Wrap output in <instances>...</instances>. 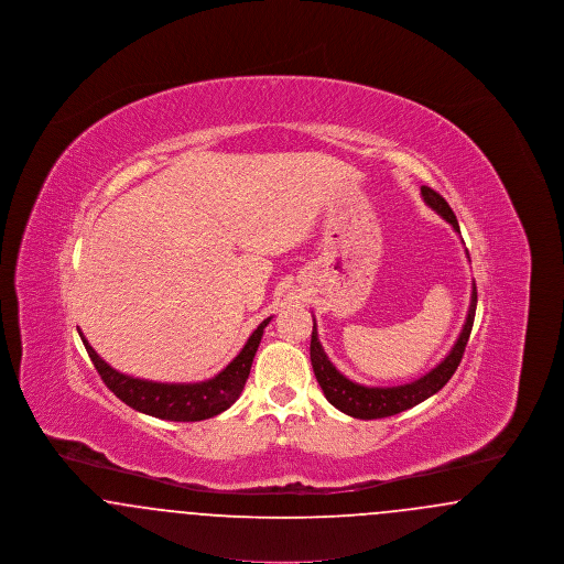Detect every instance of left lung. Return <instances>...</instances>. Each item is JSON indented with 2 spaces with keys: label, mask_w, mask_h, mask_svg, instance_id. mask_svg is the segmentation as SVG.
<instances>
[{
  "label": "left lung",
  "mask_w": 564,
  "mask_h": 564,
  "mask_svg": "<svg viewBox=\"0 0 564 564\" xmlns=\"http://www.w3.org/2000/svg\"><path fill=\"white\" fill-rule=\"evenodd\" d=\"M421 194H423V200L430 205L435 214L442 215L455 228V232H460L455 212L451 209V205L435 189L423 186ZM476 304H478V292H476V283H474L467 319H465V325H463V329L456 338L455 347L431 372L412 380V382L398 384V387H364L359 382H352L347 376L340 375L336 370V366L329 361V357L325 355L322 343H319V336H317V323H313L311 364H313V372L317 376V382L322 387L325 400L332 403L334 408H338L340 412L352 416V419H364V421L393 416V414H400L408 408H414L416 403L425 402L427 398L435 395L455 375L456 368L463 359L465 347H467L471 327H474Z\"/></svg>",
  "instance_id": "left-lung-1"
}]
</instances>
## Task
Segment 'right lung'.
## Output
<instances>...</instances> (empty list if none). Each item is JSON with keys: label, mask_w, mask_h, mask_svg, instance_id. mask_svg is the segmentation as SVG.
Listing matches in <instances>:
<instances>
[{"label": "right lung", "mask_w": 564, "mask_h": 564, "mask_svg": "<svg viewBox=\"0 0 564 564\" xmlns=\"http://www.w3.org/2000/svg\"><path fill=\"white\" fill-rule=\"evenodd\" d=\"M269 322L270 317L258 325V329L249 336L241 352L219 375L203 382H188V384L186 382H152V380L122 375L95 352L82 332L80 338L88 357L93 359V366L97 368L101 380L108 384L109 391L118 400L131 405L133 410L156 419L192 423V421L212 419L239 400L242 387L249 378L256 350L260 347L264 327Z\"/></svg>", "instance_id": "add662e5"}]
</instances>
